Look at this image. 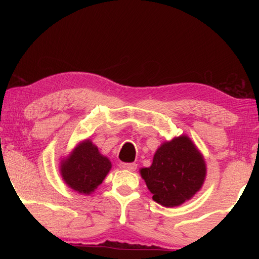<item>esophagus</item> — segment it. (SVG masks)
Instances as JSON below:
<instances>
[{
  "instance_id": "1",
  "label": "esophagus",
  "mask_w": 259,
  "mask_h": 259,
  "mask_svg": "<svg viewBox=\"0 0 259 259\" xmlns=\"http://www.w3.org/2000/svg\"><path fill=\"white\" fill-rule=\"evenodd\" d=\"M119 167L121 169L129 170V171H135V170L137 169V164L136 163H128V162H120Z\"/></svg>"
}]
</instances>
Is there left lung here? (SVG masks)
Listing matches in <instances>:
<instances>
[{
    "mask_svg": "<svg viewBox=\"0 0 259 259\" xmlns=\"http://www.w3.org/2000/svg\"><path fill=\"white\" fill-rule=\"evenodd\" d=\"M152 199L172 208L190 200L205 183V158L188 136L175 137L158 148L150 167L139 170Z\"/></svg>",
    "mask_w": 259,
    "mask_h": 259,
    "instance_id": "1",
    "label": "left lung"
}]
</instances>
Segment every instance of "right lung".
<instances>
[{"mask_svg": "<svg viewBox=\"0 0 259 259\" xmlns=\"http://www.w3.org/2000/svg\"><path fill=\"white\" fill-rule=\"evenodd\" d=\"M111 161L99 151L90 139L80 141L60 162V175L69 188L90 195L111 170Z\"/></svg>", "mask_w": 259, "mask_h": 259, "instance_id": "add662e5", "label": "right lung"}]
</instances>
